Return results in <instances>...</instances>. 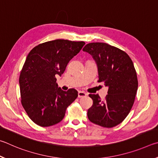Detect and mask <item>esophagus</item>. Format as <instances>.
Returning a JSON list of instances; mask_svg holds the SVG:
<instances>
[{"label": "esophagus", "mask_w": 158, "mask_h": 158, "mask_svg": "<svg viewBox=\"0 0 158 158\" xmlns=\"http://www.w3.org/2000/svg\"><path fill=\"white\" fill-rule=\"evenodd\" d=\"M87 96V94H86L84 92H81V91H80V92H78V94H77V96H78V98L86 97Z\"/></svg>", "instance_id": "1"}]
</instances>
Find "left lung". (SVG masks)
<instances>
[{
    "instance_id": "8db88e82",
    "label": "left lung",
    "mask_w": 158,
    "mask_h": 158,
    "mask_svg": "<svg viewBox=\"0 0 158 158\" xmlns=\"http://www.w3.org/2000/svg\"><path fill=\"white\" fill-rule=\"evenodd\" d=\"M82 50L95 60L98 82L108 87L104 101L98 94L89 95L93 105L88 110V118L98 126L112 128L125 119L133 106L138 87L133 62L126 52L106 43L87 44Z\"/></svg>"
}]
</instances>
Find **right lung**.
Listing matches in <instances>:
<instances>
[{
  "label": "right lung",
  "instance_id": "right-lung-1",
  "mask_svg": "<svg viewBox=\"0 0 158 158\" xmlns=\"http://www.w3.org/2000/svg\"><path fill=\"white\" fill-rule=\"evenodd\" d=\"M84 41L56 40L39 44L27 55L19 76L21 104L30 119L38 126L57 124L67 107L76 100L75 89L63 91L56 76L82 49Z\"/></svg>",
  "mask_w": 158,
  "mask_h": 158
}]
</instances>
